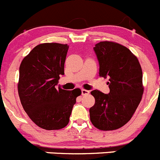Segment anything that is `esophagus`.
<instances>
[{
	"mask_svg": "<svg viewBox=\"0 0 160 160\" xmlns=\"http://www.w3.org/2000/svg\"><path fill=\"white\" fill-rule=\"evenodd\" d=\"M89 93V91L87 90V89H82V94L83 96L84 95H88V94Z\"/></svg>",
	"mask_w": 160,
	"mask_h": 160,
	"instance_id": "34e87169",
	"label": "esophagus"
}]
</instances>
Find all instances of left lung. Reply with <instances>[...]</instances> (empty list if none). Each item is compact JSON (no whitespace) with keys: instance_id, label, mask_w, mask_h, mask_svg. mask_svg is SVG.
I'll return each instance as SVG.
<instances>
[{"instance_id":"1","label":"left lung","mask_w":160,"mask_h":160,"mask_svg":"<svg viewBox=\"0 0 160 160\" xmlns=\"http://www.w3.org/2000/svg\"><path fill=\"white\" fill-rule=\"evenodd\" d=\"M99 75L109 78L110 92L93 90L95 104L89 109L90 121L98 130H115L127 124L138 108L144 92L142 70L129 48L114 42H100L94 47Z\"/></svg>"}]
</instances>
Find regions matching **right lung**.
Here are the masks:
<instances>
[{
  "mask_svg": "<svg viewBox=\"0 0 160 160\" xmlns=\"http://www.w3.org/2000/svg\"><path fill=\"white\" fill-rule=\"evenodd\" d=\"M69 45L42 43L26 56L19 67L18 92L24 111L38 127L47 130H60L68 124L76 98L82 94L56 89Z\"/></svg>",
  "mask_w": 160,
  "mask_h": 160,
  "instance_id": "obj_1",
  "label": "right lung"
}]
</instances>
